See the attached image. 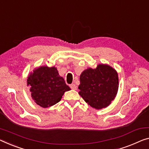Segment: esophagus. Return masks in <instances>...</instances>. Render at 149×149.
I'll return each instance as SVG.
<instances>
[{
	"label": "esophagus",
	"instance_id": "esophagus-1",
	"mask_svg": "<svg viewBox=\"0 0 149 149\" xmlns=\"http://www.w3.org/2000/svg\"><path fill=\"white\" fill-rule=\"evenodd\" d=\"M70 88L72 89V90H77V86L75 85L74 84H70Z\"/></svg>",
	"mask_w": 149,
	"mask_h": 149
}]
</instances>
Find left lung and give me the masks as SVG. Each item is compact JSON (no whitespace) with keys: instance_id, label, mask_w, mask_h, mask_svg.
<instances>
[{"instance_id":"8db88e82","label":"left lung","mask_w":149,"mask_h":149,"mask_svg":"<svg viewBox=\"0 0 149 149\" xmlns=\"http://www.w3.org/2000/svg\"><path fill=\"white\" fill-rule=\"evenodd\" d=\"M79 94L95 109L106 108L116 97L118 89L116 70L107 64L88 68L80 76Z\"/></svg>"}]
</instances>
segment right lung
<instances>
[{
  "label": "right lung",
  "mask_w": 149,
  "mask_h": 149,
  "mask_svg": "<svg viewBox=\"0 0 149 149\" xmlns=\"http://www.w3.org/2000/svg\"><path fill=\"white\" fill-rule=\"evenodd\" d=\"M27 86H31V97L43 108L53 106L61 100L64 93L70 90L55 67L40 66L29 74Z\"/></svg>",
  "instance_id": "add662e5"
}]
</instances>
